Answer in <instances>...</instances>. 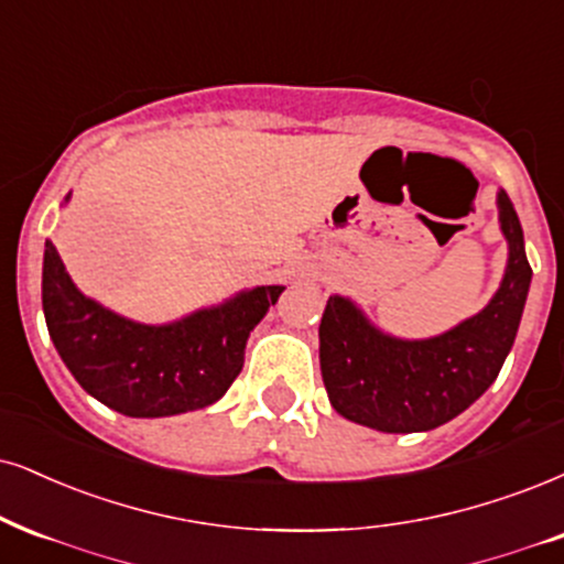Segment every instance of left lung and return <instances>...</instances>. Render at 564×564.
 I'll return each instance as SVG.
<instances>
[{"instance_id": "obj_1", "label": "left lung", "mask_w": 564, "mask_h": 564, "mask_svg": "<svg viewBox=\"0 0 564 564\" xmlns=\"http://www.w3.org/2000/svg\"><path fill=\"white\" fill-rule=\"evenodd\" d=\"M507 267L478 314L426 339L379 329L356 301L329 295L318 326V360L332 408L384 434L431 431L468 410L495 384L523 316L531 263L523 227L505 191L497 193Z\"/></svg>"}]
</instances>
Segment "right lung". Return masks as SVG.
I'll use <instances>...</instances> for the list:
<instances>
[{
    "mask_svg": "<svg viewBox=\"0 0 564 564\" xmlns=\"http://www.w3.org/2000/svg\"><path fill=\"white\" fill-rule=\"evenodd\" d=\"M282 293V284H259L177 322L141 324L83 295L54 242L44 246L41 303L48 337L90 398L130 419L214 405L242 371L253 326Z\"/></svg>",
    "mask_w": 564,
    "mask_h": 564,
    "instance_id": "obj_1",
    "label": "right lung"
}]
</instances>
